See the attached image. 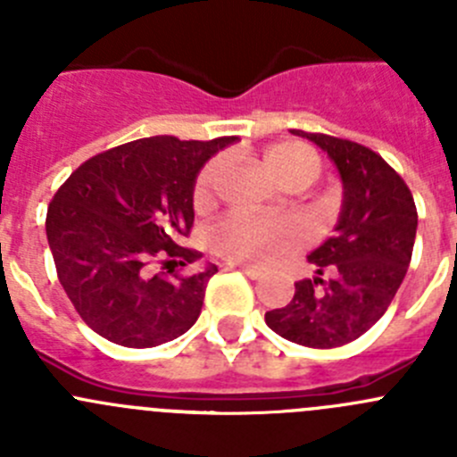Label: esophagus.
<instances>
[{
  "label": "esophagus",
  "mask_w": 457,
  "mask_h": 457,
  "mask_svg": "<svg viewBox=\"0 0 457 457\" xmlns=\"http://www.w3.org/2000/svg\"><path fill=\"white\" fill-rule=\"evenodd\" d=\"M228 267H231V269H237V271H242V273H245V276H249L251 280H258V278H262V276H264L262 269L251 267V264H237V262H231V264H228Z\"/></svg>",
  "instance_id": "34e87169"
}]
</instances>
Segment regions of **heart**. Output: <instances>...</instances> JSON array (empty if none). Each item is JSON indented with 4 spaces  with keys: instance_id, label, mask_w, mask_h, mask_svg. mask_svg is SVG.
Segmentation results:
<instances>
[{
    "instance_id": "heart-1",
    "label": "heart",
    "mask_w": 457,
    "mask_h": 457,
    "mask_svg": "<svg viewBox=\"0 0 457 457\" xmlns=\"http://www.w3.org/2000/svg\"><path fill=\"white\" fill-rule=\"evenodd\" d=\"M267 170L285 186H307L320 175V156L305 143L287 141L269 145L262 152ZM221 161H211L197 175L193 188L195 208L204 211L215 202L217 177ZM310 226L298 217H255L245 212H233L217 221L208 233V245L221 258L231 262L271 264L294 251L303 249L310 242Z\"/></svg>"
}]
</instances>
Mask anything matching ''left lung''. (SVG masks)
Listing matches in <instances>:
<instances>
[{"label": "left lung", "mask_w": 457, "mask_h": 457, "mask_svg": "<svg viewBox=\"0 0 457 457\" xmlns=\"http://www.w3.org/2000/svg\"><path fill=\"white\" fill-rule=\"evenodd\" d=\"M291 132L337 163L343 211L337 233L307 258L319 276L298 280L289 305L267 312L264 320L287 341L328 350L359 338L386 314L411 264L417 208L406 181L375 150L329 134Z\"/></svg>", "instance_id": "8db88e82"}]
</instances>
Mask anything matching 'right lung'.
I'll use <instances>...</instances> for the list:
<instances>
[{"label": "right lung", "instance_id": "1", "mask_svg": "<svg viewBox=\"0 0 457 457\" xmlns=\"http://www.w3.org/2000/svg\"><path fill=\"white\" fill-rule=\"evenodd\" d=\"M233 141L138 138L87 159L60 186L46 240L60 285L96 334L154 347L193 328L217 267L181 273L202 253L179 242L193 228L197 172ZM154 263L169 271L152 274Z\"/></svg>", "mask_w": 457, "mask_h": 457}]
</instances>
